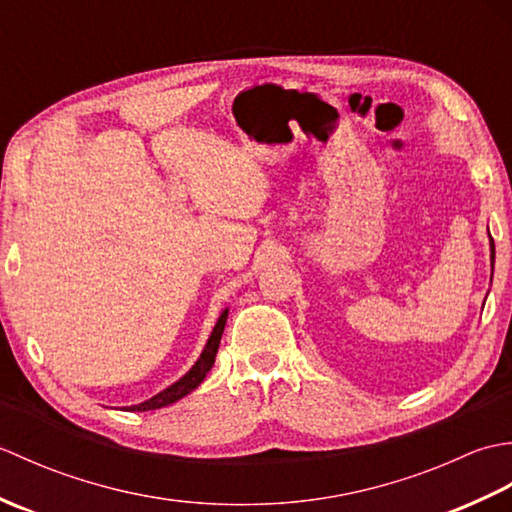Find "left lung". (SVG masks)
<instances>
[{"mask_svg": "<svg viewBox=\"0 0 512 512\" xmlns=\"http://www.w3.org/2000/svg\"><path fill=\"white\" fill-rule=\"evenodd\" d=\"M491 248H493V257H495V244H493V239H491Z\"/></svg>", "mask_w": 512, "mask_h": 512, "instance_id": "1", "label": "left lung"}]
</instances>
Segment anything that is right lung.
<instances>
[{"label": "right lung", "mask_w": 512, "mask_h": 512, "mask_svg": "<svg viewBox=\"0 0 512 512\" xmlns=\"http://www.w3.org/2000/svg\"><path fill=\"white\" fill-rule=\"evenodd\" d=\"M226 317L228 312L224 310L222 317L217 319L215 328L209 336V343H206L202 356L198 358V363H195L189 374H184L178 383H173L171 387H167L165 391H160V394H156L154 398H149L145 402H140V405H134L129 407V411H149V409H160V407H167L171 405V402H176L180 398H184L187 394H191V391L198 387L202 380L206 378V374H209V369L213 367L215 363V354H217V347H220V339H222V332H224V325H226Z\"/></svg>", "instance_id": "add662e5"}]
</instances>
